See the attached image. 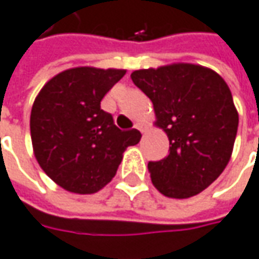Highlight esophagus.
<instances>
[{"label": "esophagus", "instance_id": "esophagus-1", "mask_svg": "<svg viewBox=\"0 0 259 259\" xmlns=\"http://www.w3.org/2000/svg\"><path fill=\"white\" fill-rule=\"evenodd\" d=\"M135 129L140 130V132H142V133H143V132H145V130H146V126H145V124H143V123H136V124H135Z\"/></svg>", "mask_w": 259, "mask_h": 259}]
</instances>
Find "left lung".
Listing matches in <instances>:
<instances>
[{"mask_svg":"<svg viewBox=\"0 0 259 259\" xmlns=\"http://www.w3.org/2000/svg\"><path fill=\"white\" fill-rule=\"evenodd\" d=\"M132 81L153 103L169 155L149 162L152 182L167 198L185 199L224 172L238 130V112L224 78L195 64L136 70Z\"/></svg>","mask_w":259,"mask_h":259,"instance_id":"1","label":"left lung"}]
</instances>
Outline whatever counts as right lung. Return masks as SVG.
<instances>
[{
  "instance_id": "obj_1",
  "label": "right lung",
  "mask_w": 259,
  "mask_h": 259,
  "mask_svg": "<svg viewBox=\"0 0 259 259\" xmlns=\"http://www.w3.org/2000/svg\"><path fill=\"white\" fill-rule=\"evenodd\" d=\"M124 70L76 67L53 77L32 104L30 130L41 169L66 191L94 193L114 178L136 130L121 132L100 102Z\"/></svg>"
}]
</instances>
